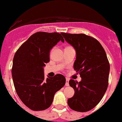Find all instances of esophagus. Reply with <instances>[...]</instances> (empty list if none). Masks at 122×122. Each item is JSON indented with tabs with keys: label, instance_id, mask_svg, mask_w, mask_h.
Masks as SVG:
<instances>
[{
	"label": "esophagus",
	"instance_id": "obj_1",
	"mask_svg": "<svg viewBox=\"0 0 122 122\" xmlns=\"http://www.w3.org/2000/svg\"><path fill=\"white\" fill-rule=\"evenodd\" d=\"M69 79H68V78H66V86H69Z\"/></svg>",
	"mask_w": 122,
	"mask_h": 122
}]
</instances>
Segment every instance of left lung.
<instances>
[{"label":"left lung","mask_w":122,"mask_h":122,"mask_svg":"<svg viewBox=\"0 0 122 122\" xmlns=\"http://www.w3.org/2000/svg\"><path fill=\"white\" fill-rule=\"evenodd\" d=\"M76 51L74 69L81 82L71 79L69 85L75 94L67 100L72 110L86 112L100 103L108 86L110 63L103 46L96 39L85 34L61 33Z\"/></svg>","instance_id":"left-lung-1"}]
</instances>
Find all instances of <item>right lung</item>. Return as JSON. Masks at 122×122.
<instances>
[{"label": "right lung", "mask_w": 122, "mask_h": 122, "mask_svg": "<svg viewBox=\"0 0 122 122\" xmlns=\"http://www.w3.org/2000/svg\"><path fill=\"white\" fill-rule=\"evenodd\" d=\"M63 37L58 33L37 32L18 48L13 58L12 76L22 102L34 111L48 108L54 94L65 85L62 74L45 79L43 67L50 62V51Z\"/></svg>", "instance_id": "1"}]
</instances>
